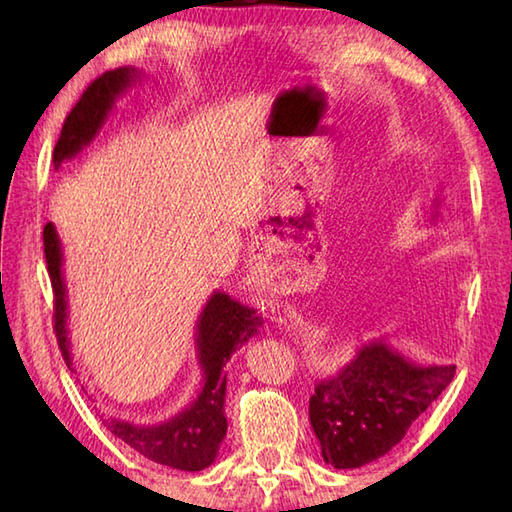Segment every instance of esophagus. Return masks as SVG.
Masks as SVG:
<instances>
[{
	"instance_id": "34e87169",
	"label": "esophagus",
	"mask_w": 512,
	"mask_h": 512,
	"mask_svg": "<svg viewBox=\"0 0 512 512\" xmlns=\"http://www.w3.org/2000/svg\"><path fill=\"white\" fill-rule=\"evenodd\" d=\"M255 257H257V262H259V264H262V266H266V264H264V262H266V255H262V253H257Z\"/></svg>"
}]
</instances>
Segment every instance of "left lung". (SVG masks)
Wrapping results in <instances>:
<instances>
[{
  "label": "left lung",
  "instance_id": "8db88e82",
  "mask_svg": "<svg viewBox=\"0 0 512 512\" xmlns=\"http://www.w3.org/2000/svg\"><path fill=\"white\" fill-rule=\"evenodd\" d=\"M453 374L455 365H420L385 339L358 347L350 363L314 385L310 398V424L323 462L358 469L383 458L447 389Z\"/></svg>",
  "mask_w": 512,
  "mask_h": 512
}]
</instances>
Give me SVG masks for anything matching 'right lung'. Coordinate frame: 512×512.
I'll list each match as a JSON object with an SVG mask.
<instances>
[{"instance_id":"add662e5","label":"right lung","mask_w":512,"mask_h":512,"mask_svg":"<svg viewBox=\"0 0 512 512\" xmlns=\"http://www.w3.org/2000/svg\"><path fill=\"white\" fill-rule=\"evenodd\" d=\"M136 79V68H118L90 83V88L83 92L79 103L65 118L59 143L54 147V167L59 169L63 160L74 158L85 145L92 143L118 96ZM43 253H46L54 292V332H57L63 361L72 367L68 288H65L61 270L63 250L52 222L43 228ZM257 325H262V319L255 314V308L242 306L226 292L215 290L195 323V352H198V365L202 369V389L195 400L160 424L147 427V424L107 418V429L151 462L180 471H202L211 466L226 436L224 367L237 347H242L257 332Z\"/></svg>"}]
</instances>
